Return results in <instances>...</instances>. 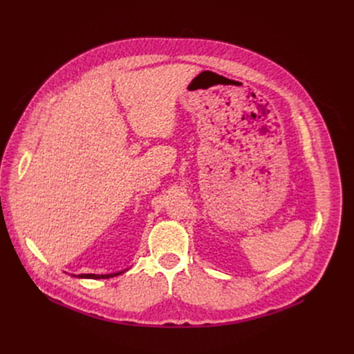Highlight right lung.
<instances>
[{
  "label": "right lung",
  "instance_id": "1",
  "mask_svg": "<svg viewBox=\"0 0 354 354\" xmlns=\"http://www.w3.org/2000/svg\"><path fill=\"white\" fill-rule=\"evenodd\" d=\"M121 272L118 274H112V275H95V274H80L77 275L79 278H91V279H105V278H109V277H115V275H120Z\"/></svg>",
  "mask_w": 354,
  "mask_h": 354
}]
</instances>
